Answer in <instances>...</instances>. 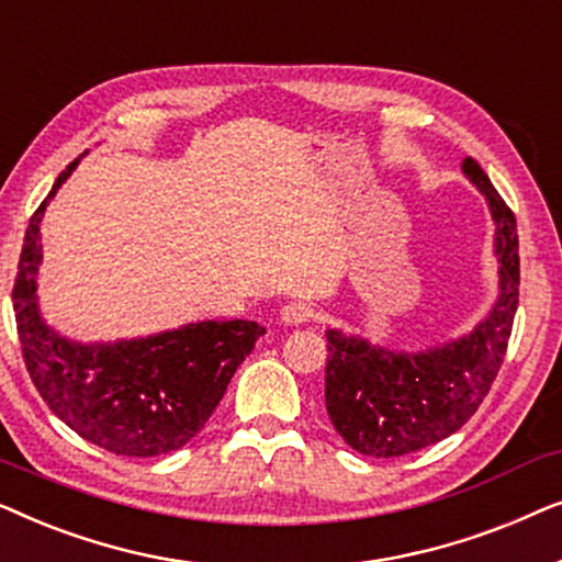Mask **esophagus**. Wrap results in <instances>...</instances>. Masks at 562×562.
<instances>
[{"label":"esophagus","instance_id":"esophagus-1","mask_svg":"<svg viewBox=\"0 0 562 562\" xmlns=\"http://www.w3.org/2000/svg\"><path fill=\"white\" fill-rule=\"evenodd\" d=\"M314 317V310L312 304H304V302H291L281 310V322L283 325H304V322H310Z\"/></svg>","mask_w":562,"mask_h":562}]
</instances>
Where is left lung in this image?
Returning a JSON list of instances; mask_svg holds the SVG:
<instances>
[{"label": "left lung", "instance_id": "8db88e82", "mask_svg": "<svg viewBox=\"0 0 562 562\" xmlns=\"http://www.w3.org/2000/svg\"><path fill=\"white\" fill-rule=\"evenodd\" d=\"M463 173L486 196L496 225L498 299L471 335L425 352H394L327 329L325 404L352 450L398 458L458 432L473 417L504 363L519 304L517 220L473 158Z\"/></svg>", "mask_w": 562, "mask_h": 562}]
</instances>
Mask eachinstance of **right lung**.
<instances>
[{
	"instance_id": "add662e5",
	"label": "right lung",
	"mask_w": 562,
	"mask_h": 562,
	"mask_svg": "<svg viewBox=\"0 0 562 562\" xmlns=\"http://www.w3.org/2000/svg\"><path fill=\"white\" fill-rule=\"evenodd\" d=\"M76 164L58 176L25 233L12 289L22 358L43 402L83 440L114 456H164L206 425L266 329L248 319H210L137 340L81 345L45 325L35 296L41 222Z\"/></svg>"
}]
</instances>
